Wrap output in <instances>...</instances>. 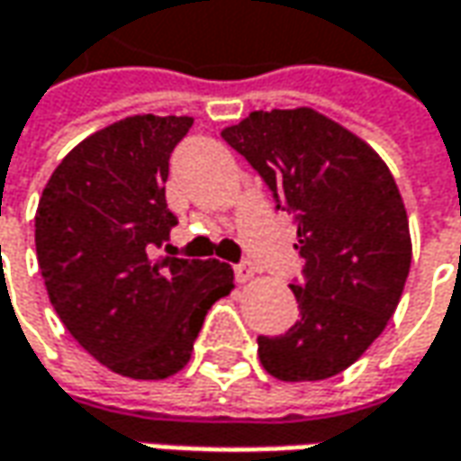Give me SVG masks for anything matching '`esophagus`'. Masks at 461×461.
Listing matches in <instances>:
<instances>
[{
	"label": "esophagus",
	"instance_id": "esophagus-1",
	"mask_svg": "<svg viewBox=\"0 0 461 461\" xmlns=\"http://www.w3.org/2000/svg\"><path fill=\"white\" fill-rule=\"evenodd\" d=\"M233 272H236V279H239V282H249V279L257 276V267H254L251 261H240V264L233 267Z\"/></svg>",
	"mask_w": 461,
	"mask_h": 461
}]
</instances>
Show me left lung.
<instances>
[{
	"instance_id": "8db88e82",
	"label": "left lung",
	"mask_w": 461,
	"mask_h": 461,
	"mask_svg": "<svg viewBox=\"0 0 461 461\" xmlns=\"http://www.w3.org/2000/svg\"><path fill=\"white\" fill-rule=\"evenodd\" d=\"M222 138L257 168L276 210L293 212L305 261L293 282L300 321L258 336L264 369L285 382L344 372L380 336L411 269L398 185L377 153L326 115L297 107L251 113Z\"/></svg>"
}]
</instances>
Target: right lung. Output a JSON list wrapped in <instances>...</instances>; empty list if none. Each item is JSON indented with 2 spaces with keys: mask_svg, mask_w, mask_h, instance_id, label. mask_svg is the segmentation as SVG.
I'll return each instance as SVG.
<instances>
[{
  "mask_svg": "<svg viewBox=\"0 0 461 461\" xmlns=\"http://www.w3.org/2000/svg\"><path fill=\"white\" fill-rule=\"evenodd\" d=\"M189 128L176 115L107 125L56 167L35 212L50 305L99 364L133 380L176 375L207 310L233 290L225 261L156 257L176 225L168 158Z\"/></svg>",
  "mask_w": 461,
  "mask_h": 461,
  "instance_id": "1",
  "label": "right lung"
}]
</instances>
